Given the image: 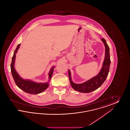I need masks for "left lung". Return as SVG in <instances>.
I'll return each instance as SVG.
<instances>
[{
    "instance_id": "obj_1",
    "label": "left lung",
    "mask_w": 130,
    "mask_h": 130,
    "mask_svg": "<svg viewBox=\"0 0 130 130\" xmlns=\"http://www.w3.org/2000/svg\"><path fill=\"white\" fill-rule=\"evenodd\" d=\"M101 41L105 46V58L102 66L99 73L90 79L81 84H76L72 80L71 74L69 70V77L71 85L74 90L79 92L88 93L92 92L98 89L104 82L109 72L111 63L110 56V49L105 39L102 38Z\"/></svg>"
}]
</instances>
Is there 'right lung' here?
I'll return each instance as SVG.
<instances>
[{
	"label": "right lung",
	"instance_id": "obj_1",
	"mask_svg": "<svg viewBox=\"0 0 130 130\" xmlns=\"http://www.w3.org/2000/svg\"><path fill=\"white\" fill-rule=\"evenodd\" d=\"M20 44L18 45L16 49L15 50L13 53V55L12 56V60L11 65V72L14 82L19 88H20L26 93L32 94H37L39 93H42L45 90H46L49 85L50 81L51 80L52 75L53 73L55 66L51 68L50 71L49 73V80L47 82L37 83L31 80L24 79L22 78L18 74L14 68V63L15 60L16 54L17 53V52L20 47Z\"/></svg>",
	"mask_w": 130,
	"mask_h": 130
}]
</instances>
